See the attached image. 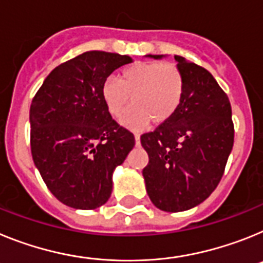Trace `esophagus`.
<instances>
[{
  "mask_svg": "<svg viewBox=\"0 0 263 263\" xmlns=\"http://www.w3.org/2000/svg\"><path fill=\"white\" fill-rule=\"evenodd\" d=\"M135 141H136V144H139V141H140V134H135Z\"/></svg>",
  "mask_w": 263,
  "mask_h": 263,
  "instance_id": "1",
  "label": "esophagus"
}]
</instances>
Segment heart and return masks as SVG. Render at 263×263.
<instances>
[{
    "instance_id": "heart-1",
    "label": "heart",
    "mask_w": 263,
    "mask_h": 263,
    "mask_svg": "<svg viewBox=\"0 0 263 263\" xmlns=\"http://www.w3.org/2000/svg\"><path fill=\"white\" fill-rule=\"evenodd\" d=\"M184 95V77L172 63L136 62L125 67L122 79L109 75L102 84V98L108 112L131 128L166 122L177 111Z\"/></svg>"
}]
</instances>
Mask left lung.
I'll list each match as a JSON object with an SVG mask.
<instances>
[{"label":"left lung","mask_w":263,"mask_h":263,"mask_svg":"<svg viewBox=\"0 0 263 263\" xmlns=\"http://www.w3.org/2000/svg\"><path fill=\"white\" fill-rule=\"evenodd\" d=\"M161 59L164 55H148ZM184 77L179 108L140 136L149 161L143 170L151 201L164 212L197 206L212 195L234 143L229 98L204 67L175 55Z\"/></svg>","instance_id":"1"}]
</instances>
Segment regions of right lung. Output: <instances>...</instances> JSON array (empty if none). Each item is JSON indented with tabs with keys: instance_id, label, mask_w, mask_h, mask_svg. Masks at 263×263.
Wrapping results in <instances>:
<instances>
[{
	"instance_id": "obj_1",
	"label": "right lung",
	"mask_w": 263,
	"mask_h": 263,
	"mask_svg": "<svg viewBox=\"0 0 263 263\" xmlns=\"http://www.w3.org/2000/svg\"><path fill=\"white\" fill-rule=\"evenodd\" d=\"M128 55L86 51L47 75L30 106V145L43 181L61 202L97 209L112 192V173L135 145L102 98V84Z\"/></svg>"
}]
</instances>
